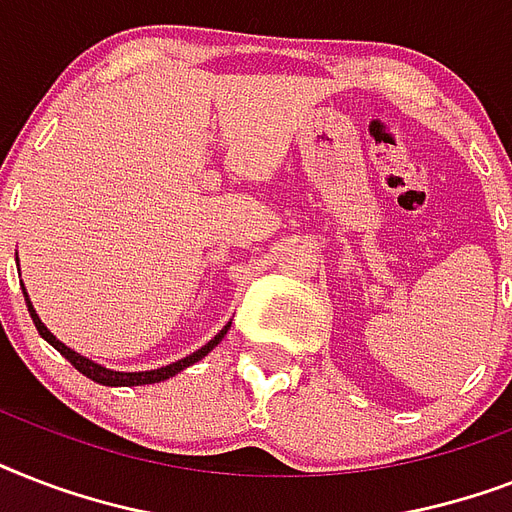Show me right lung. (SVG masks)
Here are the masks:
<instances>
[{
  "label": "right lung",
  "instance_id": "1",
  "mask_svg": "<svg viewBox=\"0 0 512 512\" xmlns=\"http://www.w3.org/2000/svg\"><path fill=\"white\" fill-rule=\"evenodd\" d=\"M23 295H26V292H23ZM26 305H28V313H31V319H34L36 332H39V335H42L44 340L50 342L52 348L58 350L60 356L68 358V361H71V366H74V369H79V372H82L84 377H90L92 382H100V385H114V388H116V385H124V388H132V385H151V382L170 380V377H175V374L180 372V369H185V366L196 364L199 358L207 356L209 350L215 348L217 342L223 340L225 332H228V327H231V324H225V327L220 329V332H217V335L212 337V340H209L207 345H204V348H199V350H196V353H191V356L180 358V361H175V364H170V366H162V369H151V372H114V369H106V366L95 364V361H90V358L79 356L76 350L66 348L63 342L55 340V337H52L50 329L44 327L42 321H39V316H36L34 305H31V300H28V295H26Z\"/></svg>",
  "mask_w": 512,
  "mask_h": 512
}]
</instances>
